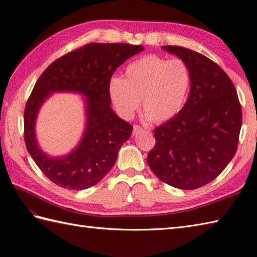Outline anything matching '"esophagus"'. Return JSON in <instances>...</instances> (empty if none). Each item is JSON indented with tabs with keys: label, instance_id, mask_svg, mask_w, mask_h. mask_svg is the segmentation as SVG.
<instances>
[{
	"label": "esophagus",
	"instance_id": "34e87169",
	"mask_svg": "<svg viewBox=\"0 0 257 257\" xmlns=\"http://www.w3.org/2000/svg\"><path fill=\"white\" fill-rule=\"evenodd\" d=\"M142 132H144V128L142 126L134 125V127H133V135H137L139 133H142Z\"/></svg>",
	"mask_w": 257,
	"mask_h": 257
}]
</instances>
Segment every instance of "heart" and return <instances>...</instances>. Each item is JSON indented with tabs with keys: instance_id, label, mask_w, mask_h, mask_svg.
I'll use <instances>...</instances> for the list:
<instances>
[{
	"instance_id": "obj_1",
	"label": "heart",
	"mask_w": 257,
	"mask_h": 257,
	"mask_svg": "<svg viewBox=\"0 0 257 257\" xmlns=\"http://www.w3.org/2000/svg\"><path fill=\"white\" fill-rule=\"evenodd\" d=\"M190 87L191 71L183 60L147 54L125 67L123 78L112 77L108 94L121 118L131 119L142 99L146 118L163 123L181 111Z\"/></svg>"
}]
</instances>
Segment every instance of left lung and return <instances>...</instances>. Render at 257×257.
<instances>
[{
	"label": "left lung",
	"mask_w": 257,
	"mask_h": 257,
	"mask_svg": "<svg viewBox=\"0 0 257 257\" xmlns=\"http://www.w3.org/2000/svg\"><path fill=\"white\" fill-rule=\"evenodd\" d=\"M189 65L191 91L174 119L154 130L147 162L160 180L195 190L219 176L237 151L242 110L234 83L204 54L163 46Z\"/></svg>",
	"instance_id": "obj_1"
}]
</instances>
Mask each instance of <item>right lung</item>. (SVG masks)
I'll return each instance as SVG.
<instances>
[{
  "label": "right lung",
  "mask_w": 257,
  "mask_h": 257,
  "mask_svg": "<svg viewBox=\"0 0 257 257\" xmlns=\"http://www.w3.org/2000/svg\"><path fill=\"white\" fill-rule=\"evenodd\" d=\"M144 46L91 43L64 54L45 69L25 109V142L31 157L49 180L67 190H84L109 173L133 126L111 109L108 83L112 74ZM72 90L87 96V125L79 147L66 157L50 158L37 146L35 120L51 91Z\"/></svg>",
  "instance_id": "obj_1"
}]
</instances>
